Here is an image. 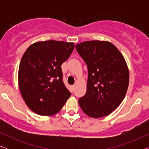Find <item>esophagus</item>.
<instances>
[{
  "label": "esophagus",
  "mask_w": 149,
  "mask_h": 149,
  "mask_svg": "<svg viewBox=\"0 0 149 149\" xmlns=\"http://www.w3.org/2000/svg\"><path fill=\"white\" fill-rule=\"evenodd\" d=\"M75 87H76V85H72V88H73V89H74V88H75Z\"/></svg>",
  "instance_id": "1"
}]
</instances>
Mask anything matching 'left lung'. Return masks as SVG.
Masks as SVG:
<instances>
[{"mask_svg":"<svg viewBox=\"0 0 149 149\" xmlns=\"http://www.w3.org/2000/svg\"><path fill=\"white\" fill-rule=\"evenodd\" d=\"M88 69L87 91L79 100L83 111L92 118L110 115L123 101L129 85L126 61L113 43L88 40L76 45Z\"/></svg>","mask_w":149,"mask_h":149,"instance_id":"8db88e82","label":"left lung"}]
</instances>
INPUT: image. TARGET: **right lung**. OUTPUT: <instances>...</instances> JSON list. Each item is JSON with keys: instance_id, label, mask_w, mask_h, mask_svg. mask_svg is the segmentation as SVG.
<instances>
[{"instance_id": "right-lung-1", "label": "right lung", "mask_w": 149, "mask_h": 149, "mask_svg": "<svg viewBox=\"0 0 149 149\" xmlns=\"http://www.w3.org/2000/svg\"><path fill=\"white\" fill-rule=\"evenodd\" d=\"M74 48V42L51 40L34 42L24 54L18 84L22 98L34 113L56 115L70 96L62 81L61 66Z\"/></svg>"}]
</instances>
